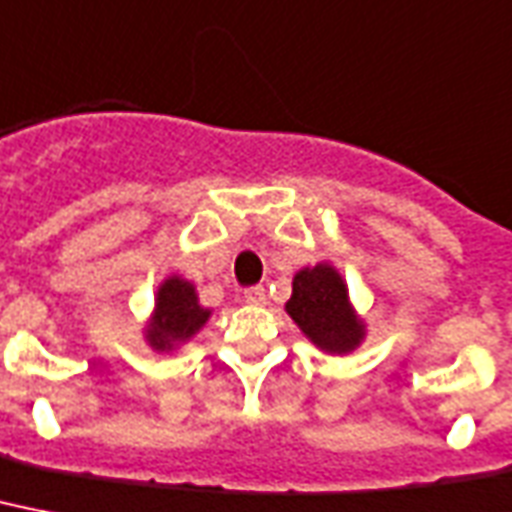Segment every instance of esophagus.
I'll return each instance as SVG.
<instances>
[{
	"label": "esophagus",
	"mask_w": 512,
	"mask_h": 512,
	"mask_svg": "<svg viewBox=\"0 0 512 512\" xmlns=\"http://www.w3.org/2000/svg\"><path fill=\"white\" fill-rule=\"evenodd\" d=\"M244 302H247V305H265V302H268L265 286H249V289H244Z\"/></svg>",
	"instance_id": "34e87169"
}]
</instances>
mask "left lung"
Here are the masks:
<instances>
[{
    "instance_id": "left-lung-1",
    "label": "left lung",
    "mask_w": 512,
    "mask_h": 512,
    "mask_svg": "<svg viewBox=\"0 0 512 512\" xmlns=\"http://www.w3.org/2000/svg\"><path fill=\"white\" fill-rule=\"evenodd\" d=\"M286 313L328 355H350L365 339V321L352 307L347 281L331 263L294 273Z\"/></svg>"
}]
</instances>
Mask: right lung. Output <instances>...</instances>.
Here are the masks:
<instances>
[{
	"instance_id": "1",
	"label": "right lung",
	"mask_w": 512,
	"mask_h": 512,
	"mask_svg": "<svg viewBox=\"0 0 512 512\" xmlns=\"http://www.w3.org/2000/svg\"><path fill=\"white\" fill-rule=\"evenodd\" d=\"M213 310L199 305L197 289L181 276H168L157 286L155 310L144 326V339L155 352H173L205 326Z\"/></svg>"
}]
</instances>
